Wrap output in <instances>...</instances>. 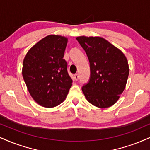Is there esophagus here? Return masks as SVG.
<instances>
[{"mask_svg": "<svg viewBox=\"0 0 150 150\" xmlns=\"http://www.w3.org/2000/svg\"><path fill=\"white\" fill-rule=\"evenodd\" d=\"M79 74H74V80L76 81H77L79 80Z\"/></svg>", "mask_w": 150, "mask_h": 150, "instance_id": "34e87169", "label": "esophagus"}]
</instances>
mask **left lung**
Listing matches in <instances>:
<instances>
[{
    "label": "left lung",
    "mask_w": 150,
    "mask_h": 150,
    "mask_svg": "<svg viewBox=\"0 0 150 150\" xmlns=\"http://www.w3.org/2000/svg\"><path fill=\"white\" fill-rule=\"evenodd\" d=\"M76 40L90 62V79L82 87L85 97L98 108L112 106L127 84L129 69L126 57L102 38L81 36Z\"/></svg>",
    "instance_id": "8db88e82"
}]
</instances>
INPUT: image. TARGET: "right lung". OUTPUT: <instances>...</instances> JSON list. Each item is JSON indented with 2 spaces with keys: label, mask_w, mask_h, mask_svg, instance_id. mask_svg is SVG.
<instances>
[{
  "label": "right lung",
  "mask_w": 150,
  "mask_h": 150,
  "mask_svg": "<svg viewBox=\"0 0 150 150\" xmlns=\"http://www.w3.org/2000/svg\"><path fill=\"white\" fill-rule=\"evenodd\" d=\"M67 39L49 35L34 45L23 62L24 81L40 106L53 108L63 101L71 86L72 79L63 59Z\"/></svg>",
  "instance_id": "1"
}]
</instances>
